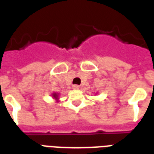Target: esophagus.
Segmentation results:
<instances>
[{
    "mask_svg": "<svg viewBox=\"0 0 154 154\" xmlns=\"http://www.w3.org/2000/svg\"><path fill=\"white\" fill-rule=\"evenodd\" d=\"M80 88V87L78 86V85H73L72 86V89H74V90H77V89H79Z\"/></svg>",
    "mask_w": 154,
    "mask_h": 154,
    "instance_id": "1",
    "label": "esophagus"
}]
</instances>
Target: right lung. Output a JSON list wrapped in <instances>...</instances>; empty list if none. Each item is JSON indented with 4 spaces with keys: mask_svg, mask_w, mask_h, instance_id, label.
<instances>
[{
    "mask_svg": "<svg viewBox=\"0 0 154 154\" xmlns=\"http://www.w3.org/2000/svg\"><path fill=\"white\" fill-rule=\"evenodd\" d=\"M52 97H53V98H54V100H56V101H58V100H59V94L58 93H57V92H53V93H52Z\"/></svg>",
    "mask_w": 154,
    "mask_h": 154,
    "instance_id": "obj_1",
    "label": "right lung"
}]
</instances>
